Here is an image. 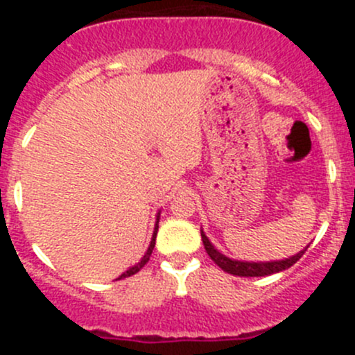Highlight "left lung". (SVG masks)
Returning a JSON list of instances; mask_svg holds the SVG:
<instances>
[{
	"instance_id": "8db88e82",
	"label": "left lung",
	"mask_w": 355,
	"mask_h": 355,
	"mask_svg": "<svg viewBox=\"0 0 355 355\" xmlns=\"http://www.w3.org/2000/svg\"><path fill=\"white\" fill-rule=\"evenodd\" d=\"M200 237H202V244L204 249H206L207 256L218 264L223 271L227 273L235 275V277H266V275H273V273H280V271L287 270V268L293 266L300 257L304 256L306 249L297 252L295 256L287 257V259L282 261H268V263H249V261H235L227 257L225 254H221L220 250L216 249L213 244L209 242V239L206 237L202 230H200Z\"/></svg>"
}]
</instances>
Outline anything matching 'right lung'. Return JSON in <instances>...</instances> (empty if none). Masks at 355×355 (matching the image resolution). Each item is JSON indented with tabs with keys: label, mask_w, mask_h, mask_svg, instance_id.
<instances>
[{
	"label": "right lung",
	"mask_w": 355,
	"mask_h": 355,
	"mask_svg": "<svg viewBox=\"0 0 355 355\" xmlns=\"http://www.w3.org/2000/svg\"><path fill=\"white\" fill-rule=\"evenodd\" d=\"M157 223H159V213H157V218H156V227H155V232H153L151 244H149L148 250H146V254H144V256H142V259L139 261L137 264H134V266H132V268H128V270L125 271V273H121L120 277L116 278V280H121V278L132 277V275H135V273H137V271H141L142 268H144V264L148 263V261H149V257H151V254H153V249H155V244H156V235H157Z\"/></svg>",
	"instance_id": "1"
}]
</instances>
